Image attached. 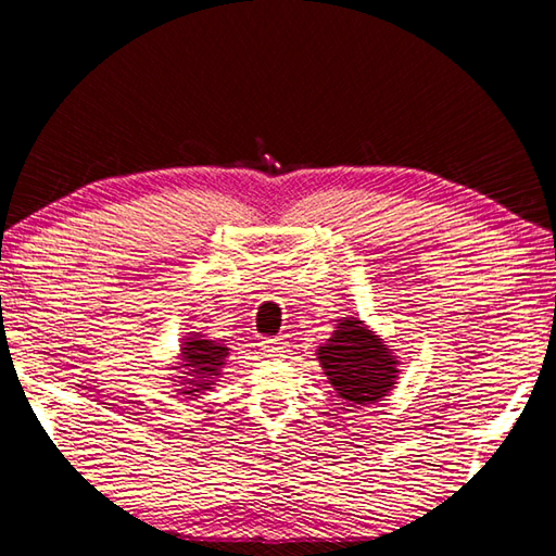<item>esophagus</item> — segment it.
<instances>
[{"mask_svg":"<svg viewBox=\"0 0 556 556\" xmlns=\"http://www.w3.org/2000/svg\"><path fill=\"white\" fill-rule=\"evenodd\" d=\"M260 345H262V353L267 357H285L287 353V343L281 341V338H265Z\"/></svg>","mask_w":556,"mask_h":556,"instance_id":"1","label":"esophagus"}]
</instances>
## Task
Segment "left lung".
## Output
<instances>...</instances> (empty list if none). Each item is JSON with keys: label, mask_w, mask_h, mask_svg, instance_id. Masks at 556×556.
Returning <instances> with one entry per match:
<instances>
[{"label": "left lung", "mask_w": 556, "mask_h": 556, "mask_svg": "<svg viewBox=\"0 0 556 556\" xmlns=\"http://www.w3.org/2000/svg\"><path fill=\"white\" fill-rule=\"evenodd\" d=\"M318 363L348 404H375L397 384L400 361L380 336L357 318H338L336 331L318 345Z\"/></svg>", "instance_id": "obj_1"}]
</instances>
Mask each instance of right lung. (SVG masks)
Returning <instances> with one entry per match:
<instances>
[{"mask_svg": "<svg viewBox=\"0 0 556 556\" xmlns=\"http://www.w3.org/2000/svg\"><path fill=\"white\" fill-rule=\"evenodd\" d=\"M225 357H228V348L223 343L208 341L199 333H191L184 338L181 345V365L186 378H178L181 388H178V394H191V397H199L194 392H205L211 390V384H215V378L220 375V368L225 365ZM176 382V380H174Z\"/></svg>", "mask_w": 556, "mask_h": 556, "instance_id": "1", "label": "right lung"}]
</instances>
